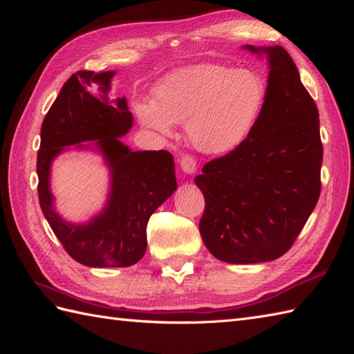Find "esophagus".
Wrapping results in <instances>:
<instances>
[{"instance_id":"esophagus-1","label":"esophagus","mask_w":354,"mask_h":354,"mask_svg":"<svg viewBox=\"0 0 354 354\" xmlns=\"http://www.w3.org/2000/svg\"><path fill=\"white\" fill-rule=\"evenodd\" d=\"M181 169L192 175V173L196 171V160L192 155H184L181 158Z\"/></svg>"}]
</instances>
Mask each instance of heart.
<instances>
[{
	"label": "heart",
	"instance_id": "1",
	"mask_svg": "<svg viewBox=\"0 0 354 354\" xmlns=\"http://www.w3.org/2000/svg\"><path fill=\"white\" fill-rule=\"evenodd\" d=\"M155 100L133 102L140 122L161 133L185 122L190 145L222 155L242 145L265 104L266 88L257 74L221 64H196L169 73L153 89Z\"/></svg>",
	"mask_w": 354,
	"mask_h": 354
}]
</instances>
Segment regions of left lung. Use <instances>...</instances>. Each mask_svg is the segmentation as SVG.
<instances>
[{"label": "left lung", "instance_id": "obj_1", "mask_svg": "<svg viewBox=\"0 0 354 354\" xmlns=\"http://www.w3.org/2000/svg\"><path fill=\"white\" fill-rule=\"evenodd\" d=\"M266 53L265 104L242 145L202 167L199 231L208 251L227 263L270 261L290 250L321 193L322 142L315 100L280 45Z\"/></svg>", "mask_w": 354, "mask_h": 354}]
</instances>
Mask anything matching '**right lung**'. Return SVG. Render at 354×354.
<instances>
[{"instance_id":"1","label":"right lung","mask_w":354,"mask_h":354,"mask_svg":"<svg viewBox=\"0 0 354 354\" xmlns=\"http://www.w3.org/2000/svg\"><path fill=\"white\" fill-rule=\"evenodd\" d=\"M114 74L82 70L65 82L42 122L36 162L37 196L45 219L71 259L91 268H127L140 261L147 248L150 216L178 187L170 152H132L120 141L133 118L124 97L114 103L108 99ZM93 83L101 85L100 95L92 91ZM84 140H95L107 160L111 193L99 216L73 225L62 221L52 207L49 167L64 147Z\"/></svg>"}]
</instances>
